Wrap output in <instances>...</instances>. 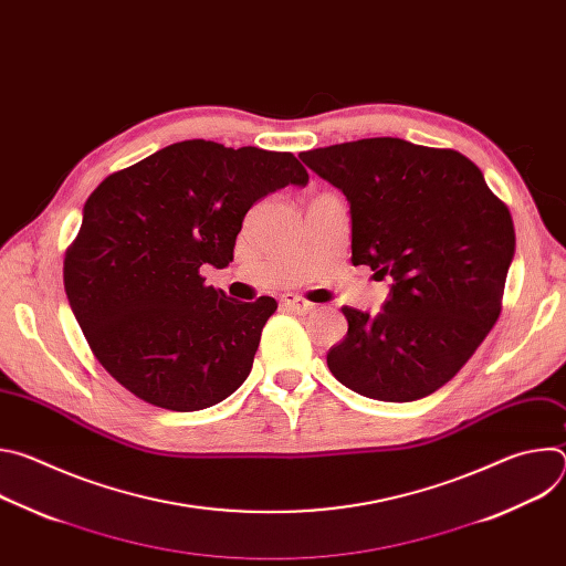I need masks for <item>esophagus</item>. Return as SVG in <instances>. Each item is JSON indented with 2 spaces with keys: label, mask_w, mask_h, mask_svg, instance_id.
I'll return each instance as SVG.
<instances>
[{
  "label": "esophagus",
  "mask_w": 566,
  "mask_h": 566,
  "mask_svg": "<svg viewBox=\"0 0 566 566\" xmlns=\"http://www.w3.org/2000/svg\"><path fill=\"white\" fill-rule=\"evenodd\" d=\"M280 304H282L284 308H289V311H295V313H311V311L317 308V304L304 300L302 295H284V297L280 300Z\"/></svg>",
  "instance_id": "34e87169"
}]
</instances>
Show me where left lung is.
Instances as JSON below:
<instances>
[{"mask_svg": "<svg viewBox=\"0 0 566 566\" xmlns=\"http://www.w3.org/2000/svg\"><path fill=\"white\" fill-rule=\"evenodd\" d=\"M300 158L352 203V262L394 284L380 313L343 306L347 336L327 354L349 389L389 402L443 387L502 313L515 255L509 206L454 149L363 138Z\"/></svg>", "mask_w": 566, "mask_h": 566, "instance_id": "8db88e82", "label": "left lung"}]
</instances>
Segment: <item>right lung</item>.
Listing matches in <instances>:
<instances>
[{
  "label": "right lung",
  "instance_id": "1",
  "mask_svg": "<svg viewBox=\"0 0 566 566\" xmlns=\"http://www.w3.org/2000/svg\"><path fill=\"white\" fill-rule=\"evenodd\" d=\"M308 172L291 151L195 138L109 175L64 255V291L98 363L136 398L197 412L247 380L273 297L230 300L226 269L247 212Z\"/></svg>",
  "mask_w": 566,
  "mask_h": 566
}]
</instances>
